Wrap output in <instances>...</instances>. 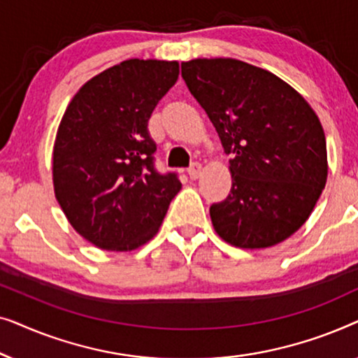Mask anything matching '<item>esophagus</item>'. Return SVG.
<instances>
[{
  "instance_id": "obj_1",
  "label": "esophagus",
  "mask_w": 358,
  "mask_h": 358,
  "mask_svg": "<svg viewBox=\"0 0 358 358\" xmlns=\"http://www.w3.org/2000/svg\"><path fill=\"white\" fill-rule=\"evenodd\" d=\"M187 173H189V178L192 179V180L199 179L200 174H202V164H200V163H194V164L189 168Z\"/></svg>"
}]
</instances>
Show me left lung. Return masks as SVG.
I'll list each match as a JSON object with an SVG mask.
<instances>
[{"label":"left lung","mask_w":358,"mask_h":358,"mask_svg":"<svg viewBox=\"0 0 358 358\" xmlns=\"http://www.w3.org/2000/svg\"><path fill=\"white\" fill-rule=\"evenodd\" d=\"M182 78L222 140L231 190L210 207L218 236L243 249L285 241L310 217L327 179L324 130L300 92L234 58L182 62Z\"/></svg>","instance_id":"8db88e82"}]
</instances>
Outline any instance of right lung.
I'll return each mask as SVG.
<instances>
[{
  "instance_id": "obj_1",
  "label": "right lung",
  "mask_w": 358,
  "mask_h": 358,
  "mask_svg": "<svg viewBox=\"0 0 358 358\" xmlns=\"http://www.w3.org/2000/svg\"><path fill=\"white\" fill-rule=\"evenodd\" d=\"M179 76L178 62L131 58L76 92L53 145V189L68 222L106 251H134L158 233L182 187L155 168V107Z\"/></svg>"
}]
</instances>
